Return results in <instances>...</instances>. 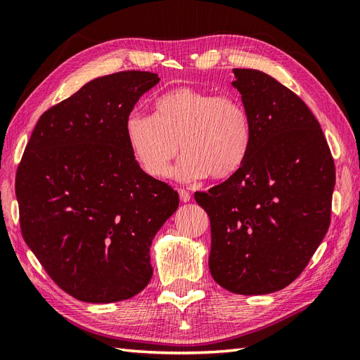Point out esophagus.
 Segmentation results:
<instances>
[{
  "label": "esophagus",
  "mask_w": 360,
  "mask_h": 360,
  "mask_svg": "<svg viewBox=\"0 0 360 360\" xmlns=\"http://www.w3.org/2000/svg\"><path fill=\"white\" fill-rule=\"evenodd\" d=\"M179 197H180V200H181L183 202L191 201V193H189V191H186V189H179Z\"/></svg>",
  "instance_id": "obj_1"
}]
</instances>
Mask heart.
<instances>
[{
    "label": "heart",
    "instance_id": "heart-1",
    "mask_svg": "<svg viewBox=\"0 0 360 360\" xmlns=\"http://www.w3.org/2000/svg\"><path fill=\"white\" fill-rule=\"evenodd\" d=\"M250 138L249 112L238 97L192 86L159 94L153 114L135 111L126 118L129 148L138 165L155 179L168 176L180 150L184 155L172 171L177 180L230 176L245 160Z\"/></svg>",
    "mask_w": 360,
    "mask_h": 360
}]
</instances>
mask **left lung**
I'll use <instances>...</instances> for the list:
<instances>
[{"instance_id": "1", "label": "left lung", "mask_w": 360, "mask_h": 360, "mask_svg": "<svg viewBox=\"0 0 360 360\" xmlns=\"http://www.w3.org/2000/svg\"><path fill=\"white\" fill-rule=\"evenodd\" d=\"M252 138L231 177L195 200L210 217L213 279L236 294L290 285L330 225L335 163L317 118L270 75L233 69Z\"/></svg>"}]
</instances>
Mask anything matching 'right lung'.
Returning <instances> with one entry per match:
<instances>
[{
    "instance_id": "add662e5",
    "label": "right lung",
    "mask_w": 360,
    "mask_h": 360,
    "mask_svg": "<svg viewBox=\"0 0 360 360\" xmlns=\"http://www.w3.org/2000/svg\"><path fill=\"white\" fill-rule=\"evenodd\" d=\"M159 82L126 70L86 82L43 112L16 171L20 231L56 284L75 299L134 297L153 275L151 240L179 193L139 168L126 118Z\"/></svg>"
}]
</instances>
